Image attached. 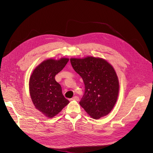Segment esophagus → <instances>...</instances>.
<instances>
[{
    "label": "esophagus",
    "instance_id": "1",
    "mask_svg": "<svg viewBox=\"0 0 153 153\" xmlns=\"http://www.w3.org/2000/svg\"><path fill=\"white\" fill-rule=\"evenodd\" d=\"M72 100H76V101H79V97L78 96H74L73 98H72Z\"/></svg>",
    "mask_w": 153,
    "mask_h": 153
}]
</instances>
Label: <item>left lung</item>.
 Listing matches in <instances>:
<instances>
[{"label": "left lung", "mask_w": 153, "mask_h": 153, "mask_svg": "<svg viewBox=\"0 0 153 153\" xmlns=\"http://www.w3.org/2000/svg\"><path fill=\"white\" fill-rule=\"evenodd\" d=\"M70 62L85 84L80 105L94 119L108 115L117 102L119 91L118 77L112 65L93 56L71 58Z\"/></svg>", "instance_id": "1"}]
</instances>
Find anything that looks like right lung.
<instances>
[{"mask_svg":"<svg viewBox=\"0 0 153 153\" xmlns=\"http://www.w3.org/2000/svg\"><path fill=\"white\" fill-rule=\"evenodd\" d=\"M69 59H49L33 70L29 81L30 94L36 108L47 117L52 118L69 103L62 92L55 76L67 65Z\"/></svg>","mask_w":153,"mask_h":153,"instance_id":"add662e5","label":"right lung"}]
</instances>
